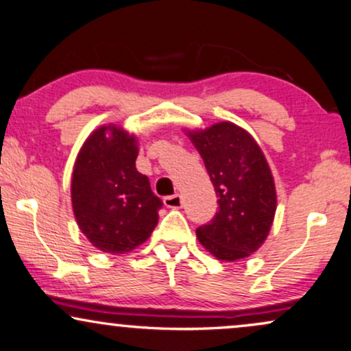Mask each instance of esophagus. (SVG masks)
Instances as JSON below:
<instances>
[{"instance_id": "esophagus-1", "label": "esophagus", "mask_w": 351, "mask_h": 351, "mask_svg": "<svg viewBox=\"0 0 351 351\" xmlns=\"http://www.w3.org/2000/svg\"><path fill=\"white\" fill-rule=\"evenodd\" d=\"M163 204L168 208H180L181 204H183V199H181L180 194H175V196H167L163 199Z\"/></svg>"}]
</instances>
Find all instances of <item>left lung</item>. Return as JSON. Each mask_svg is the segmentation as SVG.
<instances>
[{
  "mask_svg": "<svg viewBox=\"0 0 351 351\" xmlns=\"http://www.w3.org/2000/svg\"><path fill=\"white\" fill-rule=\"evenodd\" d=\"M186 134L219 197L214 219L196 230L199 243L219 261L245 259L263 246L277 210L269 163L254 137L234 123L220 121Z\"/></svg>",
  "mask_w": 351,
  "mask_h": 351,
  "instance_id": "1",
  "label": "left lung"
}]
</instances>
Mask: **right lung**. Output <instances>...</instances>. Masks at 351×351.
Here are the masks:
<instances>
[{
    "label": "right lung",
    "instance_id": "obj_1",
    "mask_svg": "<svg viewBox=\"0 0 351 351\" xmlns=\"http://www.w3.org/2000/svg\"><path fill=\"white\" fill-rule=\"evenodd\" d=\"M137 137L108 124L90 132L71 178V202L81 232L97 250L124 254L147 241L162 201L137 171Z\"/></svg>",
    "mask_w": 351,
    "mask_h": 351
}]
</instances>
